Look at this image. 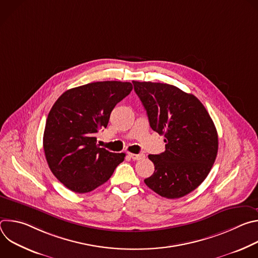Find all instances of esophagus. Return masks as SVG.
<instances>
[{
  "mask_svg": "<svg viewBox=\"0 0 258 258\" xmlns=\"http://www.w3.org/2000/svg\"><path fill=\"white\" fill-rule=\"evenodd\" d=\"M130 156V158H132L133 160H140L143 159L145 157L144 154H134V153H128L127 154Z\"/></svg>",
  "mask_w": 258,
  "mask_h": 258,
  "instance_id": "1",
  "label": "esophagus"
}]
</instances>
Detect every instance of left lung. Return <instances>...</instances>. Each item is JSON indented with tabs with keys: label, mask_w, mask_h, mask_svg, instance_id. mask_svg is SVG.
Wrapping results in <instances>:
<instances>
[{
	"label": "left lung",
	"mask_w": 258,
	"mask_h": 258,
	"mask_svg": "<svg viewBox=\"0 0 258 258\" xmlns=\"http://www.w3.org/2000/svg\"><path fill=\"white\" fill-rule=\"evenodd\" d=\"M150 126L164 135L165 151L148 157L154 173L144 181L161 197L176 199L194 191L208 175L217 155L215 125L192 94L160 83L133 82Z\"/></svg>",
	"instance_id": "8db88e82"
}]
</instances>
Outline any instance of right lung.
<instances>
[{"instance_id": "right-lung-1", "label": "right lung", "mask_w": 258, "mask_h": 258, "mask_svg": "<svg viewBox=\"0 0 258 258\" xmlns=\"http://www.w3.org/2000/svg\"><path fill=\"white\" fill-rule=\"evenodd\" d=\"M132 90L131 83H92L67 90L51 108L44 151L51 171L67 189L91 192L106 182L124 160V153L100 148L96 134L106 128L113 108Z\"/></svg>"}]
</instances>
